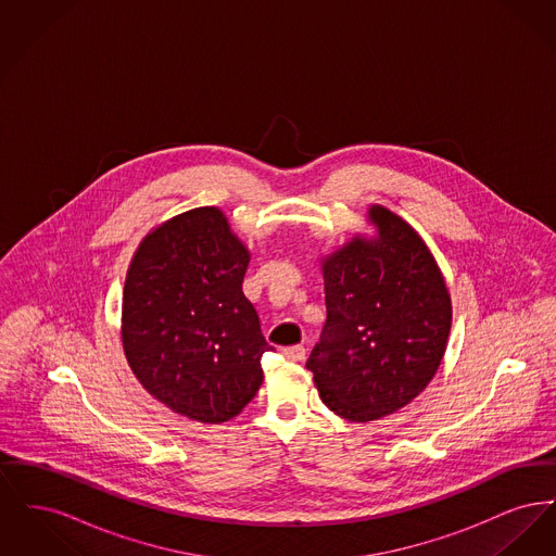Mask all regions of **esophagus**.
<instances>
[{"instance_id":"obj_1","label":"esophagus","mask_w":556,"mask_h":556,"mask_svg":"<svg viewBox=\"0 0 556 556\" xmlns=\"http://www.w3.org/2000/svg\"><path fill=\"white\" fill-rule=\"evenodd\" d=\"M283 356L290 358V361H304L306 356V348L304 345H290V348H283Z\"/></svg>"}]
</instances>
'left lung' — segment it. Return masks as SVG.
Listing matches in <instances>:
<instances>
[{
  "label": "left lung",
  "instance_id": "8db88e82",
  "mask_svg": "<svg viewBox=\"0 0 556 556\" xmlns=\"http://www.w3.org/2000/svg\"><path fill=\"white\" fill-rule=\"evenodd\" d=\"M379 241L354 239L325 261L327 318L306 369L342 419L367 424L413 402L448 342V290L424 239L372 206Z\"/></svg>",
  "mask_w": 556,
  "mask_h": 556
}]
</instances>
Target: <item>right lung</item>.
Segmentation results:
<instances>
[{"instance_id":"add662e5","label":"right lung","mask_w":556,"mask_h":556,"mask_svg":"<svg viewBox=\"0 0 556 556\" xmlns=\"http://www.w3.org/2000/svg\"><path fill=\"white\" fill-rule=\"evenodd\" d=\"M250 254L223 212H184L141 241L123 298V345L139 383L200 424L241 413L273 350L241 283Z\"/></svg>"}]
</instances>
